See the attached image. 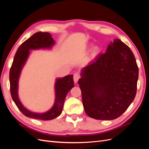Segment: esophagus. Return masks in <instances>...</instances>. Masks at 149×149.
I'll list each match as a JSON object with an SVG mask.
<instances>
[{
  "instance_id": "34e87169",
  "label": "esophagus",
  "mask_w": 149,
  "mask_h": 149,
  "mask_svg": "<svg viewBox=\"0 0 149 149\" xmlns=\"http://www.w3.org/2000/svg\"><path fill=\"white\" fill-rule=\"evenodd\" d=\"M80 78V75L78 73H76L74 74L73 76V80L75 83H76L78 82V81L79 80V79Z\"/></svg>"
}]
</instances>
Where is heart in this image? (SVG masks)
<instances>
[{"instance_id":"b5f03b06","label":"heart","mask_w":149,"mask_h":149,"mask_svg":"<svg viewBox=\"0 0 149 149\" xmlns=\"http://www.w3.org/2000/svg\"><path fill=\"white\" fill-rule=\"evenodd\" d=\"M100 52V49L98 47H95L93 49L92 51V56H95L97 55H98L99 53Z\"/></svg>"}]
</instances>
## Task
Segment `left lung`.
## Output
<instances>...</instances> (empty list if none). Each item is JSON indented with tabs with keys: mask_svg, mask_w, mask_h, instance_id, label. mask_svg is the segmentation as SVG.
Returning <instances> with one entry per match:
<instances>
[{
	"mask_svg": "<svg viewBox=\"0 0 149 149\" xmlns=\"http://www.w3.org/2000/svg\"><path fill=\"white\" fill-rule=\"evenodd\" d=\"M139 68L129 47L119 39L105 53L84 67L78 84L86 114L97 120H113L127 110L136 95Z\"/></svg>",
	"mask_w": 149,
	"mask_h": 149,
	"instance_id": "obj_1",
	"label": "left lung"
}]
</instances>
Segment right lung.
<instances>
[{
    "instance_id": "1",
    "label": "right lung",
    "mask_w": 149,
    "mask_h": 149,
    "mask_svg": "<svg viewBox=\"0 0 149 149\" xmlns=\"http://www.w3.org/2000/svg\"><path fill=\"white\" fill-rule=\"evenodd\" d=\"M55 41L50 33L37 32L25 41L18 48L10 70L9 80L11 96L19 109L26 117L42 120H52L59 116L63 108L66 94L74 87L73 75H67L57 78L55 85V101L51 109L45 113H35L26 109L19 100L18 96V83L22 68L29 58L30 50L40 48H50Z\"/></svg>"
}]
</instances>
